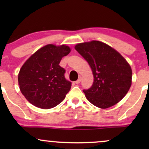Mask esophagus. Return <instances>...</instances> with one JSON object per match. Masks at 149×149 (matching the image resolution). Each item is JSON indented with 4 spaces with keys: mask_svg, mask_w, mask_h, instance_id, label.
Wrapping results in <instances>:
<instances>
[{
    "mask_svg": "<svg viewBox=\"0 0 149 149\" xmlns=\"http://www.w3.org/2000/svg\"><path fill=\"white\" fill-rule=\"evenodd\" d=\"M80 81H81V77H80V78H78V79L76 80V81H75V83L76 84H79L80 83Z\"/></svg>",
    "mask_w": 149,
    "mask_h": 149,
    "instance_id": "esophagus-1",
    "label": "esophagus"
}]
</instances>
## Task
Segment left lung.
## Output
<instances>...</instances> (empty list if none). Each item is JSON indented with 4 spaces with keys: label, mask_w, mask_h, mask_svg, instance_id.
Here are the masks:
<instances>
[{
    "label": "left lung",
    "mask_w": 149,
    "mask_h": 149,
    "mask_svg": "<svg viewBox=\"0 0 149 149\" xmlns=\"http://www.w3.org/2000/svg\"><path fill=\"white\" fill-rule=\"evenodd\" d=\"M75 49L88 62L94 76L91 88L83 90L90 103L101 109L115 105L125 96L132 84V69L124 57L104 42L92 40Z\"/></svg>",
    "instance_id": "left-lung-1"
}]
</instances>
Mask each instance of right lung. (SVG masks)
Masks as SVG:
<instances>
[{"label":"right lung","instance_id":"1","mask_svg":"<svg viewBox=\"0 0 149 149\" xmlns=\"http://www.w3.org/2000/svg\"><path fill=\"white\" fill-rule=\"evenodd\" d=\"M70 52L69 46L49 44L26 61L19 73L18 82L22 95L31 104L48 109L64 100L71 83L66 80V71L59 64Z\"/></svg>","mask_w":149,"mask_h":149}]
</instances>
